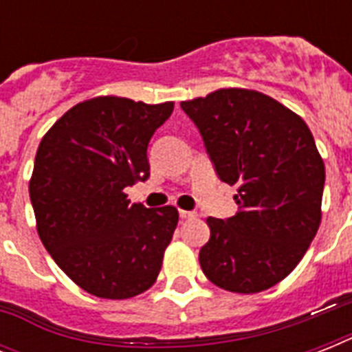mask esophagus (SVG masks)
Here are the masks:
<instances>
[{
  "label": "esophagus",
  "instance_id": "obj_1",
  "mask_svg": "<svg viewBox=\"0 0 352 352\" xmlns=\"http://www.w3.org/2000/svg\"><path fill=\"white\" fill-rule=\"evenodd\" d=\"M179 215H181L182 219H193L195 217V212H188V210H179Z\"/></svg>",
  "mask_w": 352,
  "mask_h": 352
}]
</instances>
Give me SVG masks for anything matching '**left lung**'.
<instances>
[{
	"label": "left lung",
	"mask_w": 352,
	"mask_h": 352,
	"mask_svg": "<svg viewBox=\"0 0 352 352\" xmlns=\"http://www.w3.org/2000/svg\"><path fill=\"white\" fill-rule=\"evenodd\" d=\"M181 107L217 177L239 186V212L206 219L210 241L199 252L204 276L239 294L270 289L301 261L322 221L325 166L311 129L250 89H219Z\"/></svg>",
	"instance_id": "1"
}]
</instances>
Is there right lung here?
I'll list each match as a JSON object with an SVG mask.
<instances>
[{"instance_id": "1", "label": "right lung", "mask_w": 352, "mask_h": 352, "mask_svg": "<svg viewBox=\"0 0 352 352\" xmlns=\"http://www.w3.org/2000/svg\"><path fill=\"white\" fill-rule=\"evenodd\" d=\"M171 111L173 102L96 96L41 138L29 184L38 234L89 294L127 300L157 281L179 212L129 204L124 190L149 177L148 144Z\"/></svg>"}]
</instances>
